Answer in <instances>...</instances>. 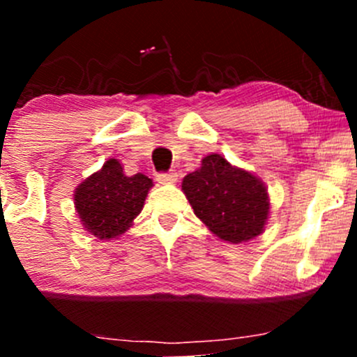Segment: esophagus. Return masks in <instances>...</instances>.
I'll use <instances>...</instances> for the list:
<instances>
[{
    "label": "esophagus",
    "mask_w": 357,
    "mask_h": 357,
    "mask_svg": "<svg viewBox=\"0 0 357 357\" xmlns=\"http://www.w3.org/2000/svg\"><path fill=\"white\" fill-rule=\"evenodd\" d=\"M176 179H178V174H176V173H159L158 174V181L162 183V184L176 183Z\"/></svg>",
    "instance_id": "34e87169"
}]
</instances>
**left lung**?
<instances>
[{
	"label": "left lung",
	"mask_w": 357,
	"mask_h": 357,
	"mask_svg": "<svg viewBox=\"0 0 357 357\" xmlns=\"http://www.w3.org/2000/svg\"><path fill=\"white\" fill-rule=\"evenodd\" d=\"M183 191L195 215L218 238L241 243L264 231L270 210L264 183L223 155H206L202 167L183 179Z\"/></svg>",
	"instance_id": "8db88e82"
}]
</instances>
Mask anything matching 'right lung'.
Returning <instances> with one entry per match:
<instances>
[{
	"label": "right lung",
	"instance_id": "right-lung-1",
	"mask_svg": "<svg viewBox=\"0 0 357 357\" xmlns=\"http://www.w3.org/2000/svg\"><path fill=\"white\" fill-rule=\"evenodd\" d=\"M151 186L147 176H126L121 162L109 159L73 195L82 225L97 238L121 236L141 213Z\"/></svg>",
	"mask_w": 357,
	"mask_h": 357
}]
</instances>
